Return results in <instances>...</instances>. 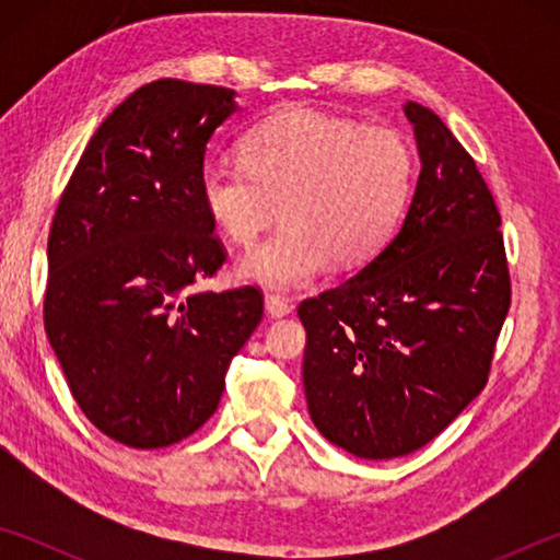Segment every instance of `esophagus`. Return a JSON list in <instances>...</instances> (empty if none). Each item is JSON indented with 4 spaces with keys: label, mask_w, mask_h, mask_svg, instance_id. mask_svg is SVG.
Returning a JSON list of instances; mask_svg holds the SVG:
<instances>
[{
    "label": "esophagus",
    "mask_w": 560,
    "mask_h": 560,
    "mask_svg": "<svg viewBox=\"0 0 560 560\" xmlns=\"http://www.w3.org/2000/svg\"><path fill=\"white\" fill-rule=\"evenodd\" d=\"M264 311H267L269 318H283L291 314V306H289V301H283L281 296H273V293H269V296L264 299Z\"/></svg>",
    "instance_id": "esophagus-1"
}]
</instances>
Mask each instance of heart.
<instances>
[{
    "label": "heart",
    "instance_id": "1",
    "mask_svg": "<svg viewBox=\"0 0 560 560\" xmlns=\"http://www.w3.org/2000/svg\"><path fill=\"white\" fill-rule=\"evenodd\" d=\"M412 175L400 132L293 108L246 132L242 160H207L200 200L234 244L257 240L279 202L283 224L244 254L236 277L293 291L314 283L330 259L343 269L373 259L400 222Z\"/></svg>",
    "mask_w": 560,
    "mask_h": 560
}]
</instances>
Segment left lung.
<instances>
[{
  "label": "left lung",
  "instance_id": "left-lung-1",
  "mask_svg": "<svg viewBox=\"0 0 560 560\" xmlns=\"http://www.w3.org/2000/svg\"><path fill=\"white\" fill-rule=\"evenodd\" d=\"M420 175L393 240L299 306L318 432L360 459L420 450L487 385L511 287L489 187L440 116L407 101Z\"/></svg>",
  "mask_w": 560,
  "mask_h": 560
}]
</instances>
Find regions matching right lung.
<instances>
[{"instance_id":"1","label":"right lung","mask_w":560,"mask_h":560,"mask_svg":"<svg viewBox=\"0 0 560 560\" xmlns=\"http://www.w3.org/2000/svg\"><path fill=\"white\" fill-rule=\"evenodd\" d=\"M236 110L232 89L148 83L93 132L56 207L46 336L83 415L128 447L200 430L261 320L254 287L195 289L224 264L200 173Z\"/></svg>"}]
</instances>
